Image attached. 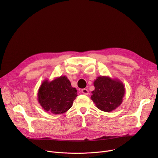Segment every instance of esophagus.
Masks as SVG:
<instances>
[{
    "label": "esophagus",
    "mask_w": 158,
    "mask_h": 158,
    "mask_svg": "<svg viewBox=\"0 0 158 158\" xmlns=\"http://www.w3.org/2000/svg\"><path fill=\"white\" fill-rule=\"evenodd\" d=\"M81 92H82V94H83L84 95H87L89 94V91H88L87 89H86V88L82 89L81 90Z\"/></svg>",
    "instance_id": "1"
}]
</instances>
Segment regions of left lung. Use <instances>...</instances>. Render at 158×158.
<instances>
[{"label":"left lung","mask_w":158,"mask_h":158,"mask_svg":"<svg viewBox=\"0 0 158 158\" xmlns=\"http://www.w3.org/2000/svg\"><path fill=\"white\" fill-rule=\"evenodd\" d=\"M94 85L95 89L92 91L91 99L98 109L111 112L122 103L126 89L120 80L108 76H99L95 80Z\"/></svg>","instance_id":"left-lung-1"}]
</instances>
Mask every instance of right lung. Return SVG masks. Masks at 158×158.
I'll use <instances>...</instances> for the list:
<instances>
[{
  "label": "right lung",
  "mask_w": 158,
  "mask_h": 158,
  "mask_svg": "<svg viewBox=\"0 0 158 158\" xmlns=\"http://www.w3.org/2000/svg\"><path fill=\"white\" fill-rule=\"evenodd\" d=\"M77 94L69 79L61 76L51 81H44L38 89V101L46 112L63 114L72 106Z\"/></svg>",
  "instance_id": "obj_1"
}]
</instances>
